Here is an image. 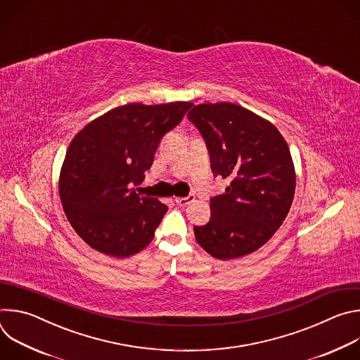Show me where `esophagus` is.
I'll return each mask as SVG.
<instances>
[{
  "label": "esophagus",
  "instance_id": "34e87169",
  "mask_svg": "<svg viewBox=\"0 0 360 360\" xmlns=\"http://www.w3.org/2000/svg\"><path fill=\"white\" fill-rule=\"evenodd\" d=\"M193 200H195V196H193V195H189V196H186V198H182V196L175 198V202L179 205V207H186L188 203H191V202H193Z\"/></svg>",
  "mask_w": 360,
  "mask_h": 360
}]
</instances>
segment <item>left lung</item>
I'll return each mask as SVG.
<instances>
[{
    "mask_svg": "<svg viewBox=\"0 0 360 360\" xmlns=\"http://www.w3.org/2000/svg\"><path fill=\"white\" fill-rule=\"evenodd\" d=\"M188 118L207 142L214 175L231 181L211 199L210 222L193 226L196 242L217 259L240 258L265 245L290 210L289 146L274 124L232 102L195 105Z\"/></svg>",
    "mask_w": 360,
    "mask_h": 360,
    "instance_id": "obj_1",
    "label": "left lung"
}]
</instances>
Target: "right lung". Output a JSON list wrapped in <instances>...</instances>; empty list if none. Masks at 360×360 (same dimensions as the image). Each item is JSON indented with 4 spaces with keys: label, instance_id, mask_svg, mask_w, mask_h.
Segmentation results:
<instances>
[{
    "label": "right lung",
    "instance_id": "right-lung-1",
    "mask_svg": "<svg viewBox=\"0 0 360 360\" xmlns=\"http://www.w3.org/2000/svg\"><path fill=\"white\" fill-rule=\"evenodd\" d=\"M192 105L134 102L91 121L71 141L60 198L71 226L92 249L128 258L150 243L168 207L131 186L143 181L162 136Z\"/></svg>",
    "mask_w": 360,
    "mask_h": 360
}]
</instances>
